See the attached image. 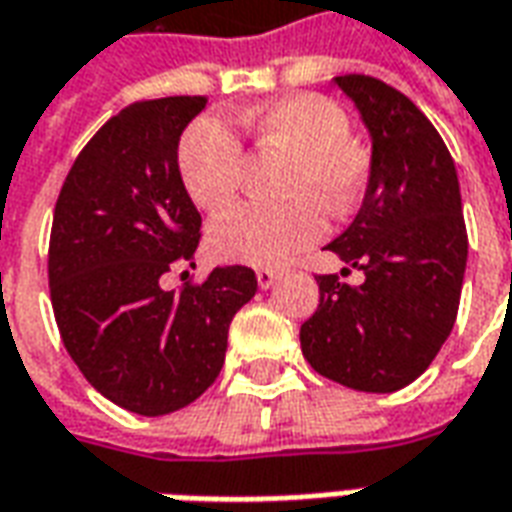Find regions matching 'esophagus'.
I'll return each instance as SVG.
<instances>
[{
  "instance_id": "obj_1",
  "label": "esophagus",
  "mask_w": 512,
  "mask_h": 512,
  "mask_svg": "<svg viewBox=\"0 0 512 512\" xmlns=\"http://www.w3.org/2000/svg\"><path fill=\"white\" fill-rule=\"evenodd\" d=\"M277 279H279V271H274V268H260V271H257V285H260L263 290L271 288Z\"/></svg>"
}]
</instances>
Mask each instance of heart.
Returning <instances> with one entry per match:
<instances>
[{
	"label": "heart",
	"instance_id": "obj_1",
	"mask_svg": "<svg viewBox=\"0 0 512 512\" xmlns=\"http://www.w3.org/2000/svg\"><path fill=\"white\" fill-rule=\"evenodd\" d=\"M246 131L260 150L288 156L282 175L285 205L241 202L208 227V246L224 263L274 268L315 244L326 230L323 211L348 216L365 197L373 156L351 136V120L332 98L315 93L285 95L244 115ZM180 180L194 205L216 211L241 180L244 150L216 117H200L180 139Z\"/></svg>",
	"mask_w": 512,
	"mask_h": 512
}]
</instances>
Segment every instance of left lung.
Returning a JSON list of instances; mask_svg holds the SVG:
<instances>
[{
	"instance_id": "left-lung-1",
	"label": "left lung",
	"mask_w": 512,
	"mask_h": 512,
	"mask_svg": "<svg viewBox=\"0 0 512 512\" xmlns=\"http://www.w3.org/2000/svg\"><path fill=\"white\" fill-rule=\"evenodd\" d=\"M373 142V175L348 230L326 244L366 279H318L321 304L301 323L315 373L359 392L417 381L450 337L466 271L461 186L450 150L406 95L373 76H337Z\"/></svg>"
}]
</instances>
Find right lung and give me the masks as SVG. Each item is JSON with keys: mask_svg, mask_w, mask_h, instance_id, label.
Returning <instances> with one entry per match:
<instances>
[{"mask_svg": "<svg viewBox=\"0 0 512 512\" xmlns=\"http://www.w3.org/2000/svg\"><path fill=\"white\" fill-rule=\"evenodd\" d=\"M205 104L175 95L126 106L84 145L54 208L49 288L62 343L101 395L142 417L189 406L216 381L230 321L257 290L246 266L161 288L200 244L178 142Z\"/></svg>", "mask_w": 512, "mask_h": 512, "instance_id": "obj_1", "label": "right lung"}]
</instances>
